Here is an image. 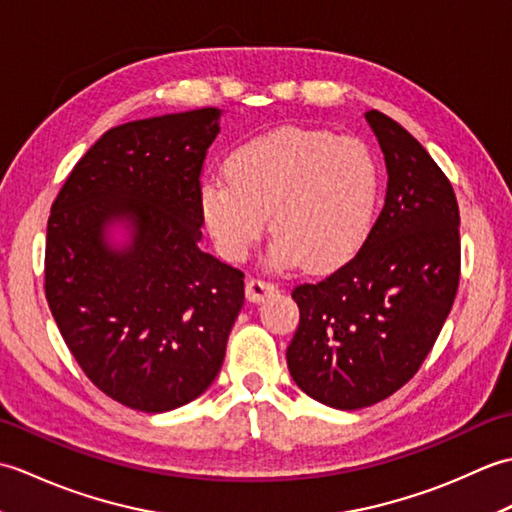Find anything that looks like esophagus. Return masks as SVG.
I'll use <instances>...</instances> for the list:
<instances>
[{
	"instance_id": "esophagus-1",
	"label": "esophagus",
	"mask_w": 512,
	"mask_h": 512,
	"mask_svg": "<svg viewBox=\"0 0 512 512\" xmlns=\"http://www.w3.org/2000/svg\"><path fill=\"white\" fill-rule=\"evenodd\" d=\"M275 292H277V286L270 284V281H264V279H248L246 281V297L253 303L264 301L266 297L275 295Z\"/></svg>"
}]
</instances>
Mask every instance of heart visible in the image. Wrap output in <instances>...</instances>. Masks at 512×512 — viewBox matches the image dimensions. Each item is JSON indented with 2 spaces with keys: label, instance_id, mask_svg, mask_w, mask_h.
<instances>
[{
  "label": "heart",
  "instance_id": "obj_1",
  "mask_svg": "<svg viewBox=\"0 0 512 512\" xmlns=\"http://www.w3.org/2000/svg\"><path fill=\"white\" fill-rule=\"evenodd\" d=\"M378 193V162L361 140L279 127L244 140L228 156L226 173L202 180L200 211L226 257H246L270 213V266L306 262L328 270L363 246Z\"/></svg>",
  "mask_w": 512,
  "mask_h": 512
}]
</instances>
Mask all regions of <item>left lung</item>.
Returning a JSON list of instances; mask_svg holds the SVG:
<instances>
[{"label":"left lung","mask_w":512,"mask_h":512,"mask_svg":"<svg viewBox=\"0 0 512 512\" xmlns=\"http://www.w3.org/2000/svg\"><path fill=\"white\" fill-rule=\"evenodd\" d=\"M387 167L385 204L361 250L319 284L292 290L288 345L297 387L354 411L413 378L447 321L460 281V211L436 160L394 118L365 114Z\"/></svg>","instance_id":"1"}]
</instances>
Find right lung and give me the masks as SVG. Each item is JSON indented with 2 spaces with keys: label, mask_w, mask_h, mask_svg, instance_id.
Segmentation results:
<instances>
[{
  "label": "right lung",
  "mask_w": 512,
  "mask_h": 512,
  "mask_svg": "<svg viewBox=\"0 0 512 512\" xmlns=\"http://www.w3.org/2000/svg\"><path fill=\"white\" fill-rule=\"evenodd\" d=\"M222 110L112 127L52 204L46 299L65 345L121 405L162 413L211 387L244 273L200 248V171Z\"/></svg>",
  "instance_id": "1"
}]
</instances>
